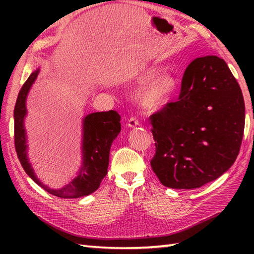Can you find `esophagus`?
Masks as SVG:
<instances>
[{
    "label": "esophagus",
    "instance_id": "34e87169",
    "mask_svg": "<svg viewBox=\"0 0 254 254\" xmlns=\"http://www.w3.org/2000/svg\"><path fill=\"white\" fill-rule=\"evenodd\" d=\"M138 126V120L136 118L134 117H131L130 119L127 120V127H135Z\"/></svg>",
    "mask_w": 254,
    "mask_h": 254
}]
</instances>
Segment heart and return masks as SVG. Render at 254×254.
I'll return each instance as SVG.
<instances>
[{"label": "heart", "instance_id": "b5f03b06", "mask_svg": "<svg viewBox=\"0 0 254 254\" xmlns=\"http://www.w3.org/2000/svg\"><path fill=\"white\" fill-rule=\"evenodd\" d=\"M156 69L149 67L139 76V82L145 83L155 76ZM177 82L170 74H161L156 76L150 82L145 85L138 93L137 100L144 109L149 111H157L170 101L175 93Z\"/></svg>", "mask_w": 254, "mask_h": 254}]
</instances>
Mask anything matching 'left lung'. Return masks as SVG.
Segmentation results:
<instances>
[{"mask_svg":"<svg viewBox=\"0 0 254 254\" xmlns=\"http://www.w3.org/2000/svg\"><path fill=\"white\" fill-rule=\"evenodd\" d=\"M153 171L165 187L196 189L227 171L239 154L245 101L227 64L216 56L193 60L179 100L149 117Z\"/></svg>","mask_w":254,"mask_h":254,"instance_id":"obj_1","label":"left lung"}]
</instances>
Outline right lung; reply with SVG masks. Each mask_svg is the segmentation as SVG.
Wrapping results in <instances>:
<instances>
[{"label": "right lung", "mask_w": 254, "mask_h": 254, "mask_svg": "<svg viewBox=\"0 0 254 254\" xmlns=\"http://www.w3.org/2000/svg\"><path fill=\"white\" fill-rule=\"evenodd\" d=\"M39 74V68L32 72L21 87L14 109V141L18 159L26 174L38 186L52 195L62 198H77L89 195L99 188L107 175L112 142L121 131V117L117 111L94 112L83 119L82 167L74 179L61 189H52L44 185L32 169L27 156V138L24 120L27 115L26 99L32 84Z\"/></svg>", "instance_id": "obj_1"}]
</instances>
